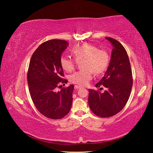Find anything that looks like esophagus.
<instances>
[{
	"label": "esophagus",
	"mask_w": 153,
	"mask_h": 153,
	"mask_svg": "<svg viewBox=\"0 0 153 153\" xmlns=\"http://www.w3.org/2000/svg\"><path fill=\"white\" fill-rule=\"evenodd\" d=\"M75 89H79V88H80V86H78V85H75Z\"/></svg>",
	"instance_id": "1"
}]
</instances>
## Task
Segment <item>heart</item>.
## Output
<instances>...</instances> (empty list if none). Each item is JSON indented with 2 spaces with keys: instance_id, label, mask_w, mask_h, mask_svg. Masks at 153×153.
<instances>
[{
  "instance_id": "obj_1",
  "label": "heart",
  "mask_w": 153,
  "mask_h": 153,
  "mask_svg": "<svg viewBox=\"0 0 153 153\" xmlns=\"http://www.w3.org/2000/svg\"><path fill=\"white\" fill-rule=\"evenodd\" d=\"M73 59L67 56H61L60 64L63 70L71 72L77 63H82L84 69L76 71L69 76V81L79 86H86L92 79L93 72L100 75L106 71L110 63V55L105 49L90 43H85L74 48L71 51Z\"/></svg>"
}]
</instances>
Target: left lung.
<instances>
[{
	"label": "left lung",
	"mask_w": 153,
	"mask_h": 153,
	"mask_svg": "<svg viewBox=\"0 0 153 153\" xmlns=\"http://www.w3.org/2000/svg\"><path fill=\"white\" fill-rule=\"evenodd\" d=\"M113 48L109 65L105 76L96 87L98 90L89 89L88 104L90 109L100 117H109L123 109L130 96L133 77L130 62L121 44L114 38L106 37ZM104 86L106 90L101 93Z\"/></svg>",
	"instance_id": "obj_1"
}]
</instances>
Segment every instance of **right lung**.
<instances>
[{"mask_svg": "<svg viewBox=\"0 0 153 153\" xmlns=\"http://www.w3.org/2000/svg\"><path fill=\"white\" fill-rule=\"evenodd\" d=\"M67 46V41L58 39L42 43L33 53L28 67L27 84L33 104L42 115L52 120L64 117L72 105L73 84L56 91L67 82L60 64Z\"/></svg>", "mask_w": 153, "mask_h": 153, "instance_id": "right-lung-1", "label": "right lung"}]
</instances>
